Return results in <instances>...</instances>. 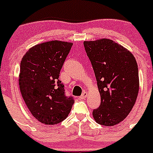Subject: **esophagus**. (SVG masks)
Returning <instances> with one entry per match:
<instances>
[{
  "instance_id": "1",
  "label": "esophagus",
  "mask_w": 153,
  "mask_h": 153,
  "mask_svg": "<svg viewBox=\"0 0 153 153\" xmlns=\"http://www.w3.org/2000/svg\"><path fill=\"white\" fill-rule=\"evenodd\" d=\"M87 97H88V93H87V92H84L83 94H81V96L80 97V98H81V99H85V98H86Z\"/></svg>"
}]
</instances>
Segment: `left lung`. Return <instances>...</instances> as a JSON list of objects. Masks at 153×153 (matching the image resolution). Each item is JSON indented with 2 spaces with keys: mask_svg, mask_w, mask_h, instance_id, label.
Listing matches in <instances>:
<instances>
[{
  "mask_svg": "<svg viewBox=\"0 0 153 153\" xmlns=\"http://www.w3.org/2000/svg\"><path fill=\"white\" fill-rule=\"evenodd\" d=\"M84 46L101 97L93 116L100 125L113 126L128 116L136 102L139 92L137 63L129 51L112 40L85 41Z\"/></svg>",
  "mask_w": 153,
  "mask_h": 153,
  "instance_id": "left-lung-1",
  "label": "left lung"
}]
</instances>
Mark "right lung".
Instances as JSON below:
<instances>
[{
  "mask_svg": "<svg viewBox=\"0 0 153 153\" xmlns=\"http://www.w3.org/2000/svg\"><path fill=\"white\" fill-rule=\"evenodd\" d=\"M72 43L51 41L30 48L20 63L19 85L28 109L44 125H56L66 118L74 104L59 79Z\"/></svg>",
  "mask_w": 153,
  "mask_h": 153,
  "instance_id": "right-lung-1",
  "label": "right lung"
}]
</instances>
